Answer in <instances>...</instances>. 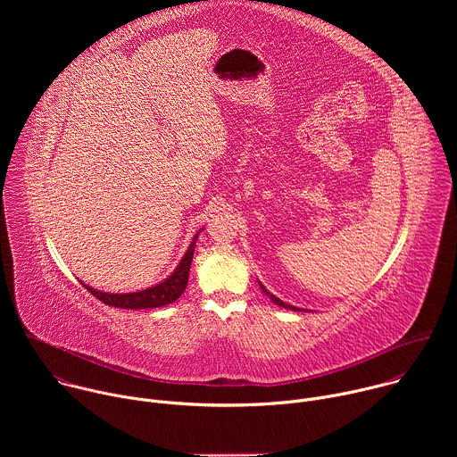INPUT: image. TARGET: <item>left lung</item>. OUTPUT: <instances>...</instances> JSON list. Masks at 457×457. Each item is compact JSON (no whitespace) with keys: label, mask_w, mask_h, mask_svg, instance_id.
Wrapping results in <instances>:
<instances>
[{"label":"left lung","mask_w":457,"mask_h":457,"mask_svg":"<svg viewBox=\"0 0 457 457\" xmlns=\"http://www.w3.org/2000/svg\"><path fill=\"white\" fill-rule=\"evenodd\" d=\"M258 286H260V289H262V293H266V295L270 296V300H271L273 303H277V305H280V307H284V309H291V311H303V312H307V311H309V309H300V307H295V305H291V303L282 302V300H280V298H277L273 293H270L262 282H258Z\"/></svg>","instance_id":"obj_1"}]
</instances>
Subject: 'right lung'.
I'll return each instance as SVG.
<instances>
[{
    "label": "right lung",
    "mask_w": 457,
    "mask_h": 457,
    "mask_svg": "<svg viewBox=\"0 0 457 457\" xmlns=\"http://www.w3.org/2000/svg\"><path fill=\"white\" fill-rule=\"evenodd\" d=\"M203 229H199L197 233L193 235L186 253L182 254L180 262L173 270V273L168 275L162 282H159V284H155L152 287H146L143 291H134V293H104V291H97V289L87 286L81 280L79 282L85 286L87 291H90L96 298H99L106 305H113V307H120V309H155V307L168 305V303L175 302L184 293V289L187 286V277H189V268H191V260H193L195 242H197L199 233Z\"/></svg>",
    "instance_id": "right-lung-1"
}]
</instances>
